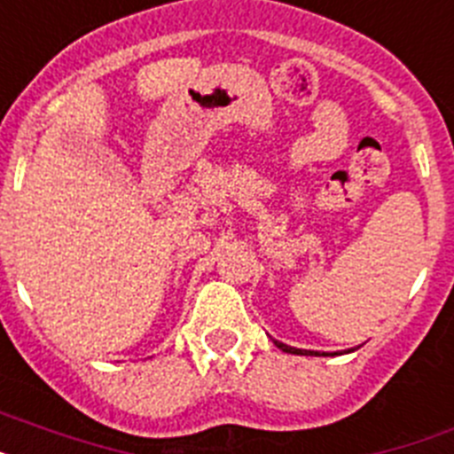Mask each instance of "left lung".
<instances>
[{
    "instance_id": "obj_1",
    "label": "left lung",
    "mask_w": 454,
    "mask_h": 454,
    "mask_svg": "<svg viewBox=\"0 0 454 454\" xmlns=\"http://www.w3.org/2000/svg\"><path fill=\"white\" fill-rule=\"evenodd\" d=\"M277 348H281L284 353H293V356H325V353H316V350H302V348H293V346H286L281 341H274Z\"/></svg>"
}]
</instances>
